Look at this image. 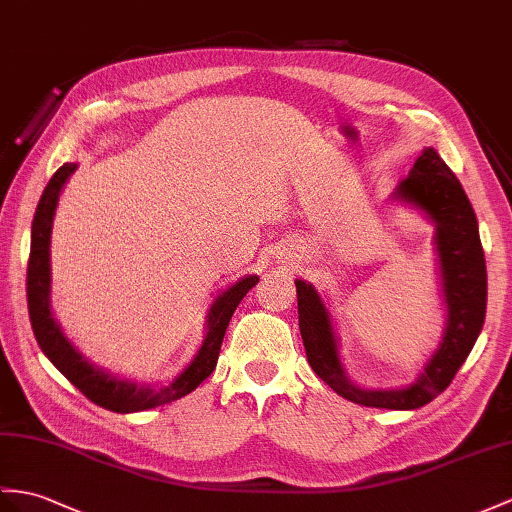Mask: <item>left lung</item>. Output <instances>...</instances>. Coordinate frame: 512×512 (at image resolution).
Returning a JSON list of instances; mask_svg holds the SVG:
<instances>
[{
	"instance_id": "obj_1",
	"label": "left lung",
	"mask_w": 512,
	"mask_h": 512,
	"mask_svg": "<svg viewBox=\"0 0 512 512\" xmlns=\"http://www.w3.org/2000/svg\"><path fill=\"white\" fill-rule=\"evenodd\" d=\"M393 199L421 210L436 230L434 249L447 321L439 347L419 376L400 389H365L354 384L341 363L330 310L306 280H295L297 313L308 365L334 393L360 406L415 410L450 386L478 339L486 315V263L469 197L434 147L423 149L408 178L397 184Z\"/></svg>"
}]
</instances>
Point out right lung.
Returning <instances> with one entry per match:
<instances>
[{
  "mask_svg": "<svg viewBox=\"0 0 512 512\" xmlns=\"http://www.w3.org/2000/svg\"><path fill=\"white\" fill-rule=\"evenodd\" d=\"M76 169V162H65V165L54 173L52 180L45 186L32 221V245L28 263V310L36 343H39L43 354L52 360V365L62 373V376H65L73 386H78L93 404L112 410V413H139V410H149L160 404L180 400V397L195 391L197 386L215 371L228 323L234 315L236 306H239L241 299L247 295V291L258 284V276H245L215 297V302L210 304L206 315V336L202 345H199V350L191 363L169 382L160 386L139 384L128 378L112 376L106 369L89 363V360L78 352V347L67 339L52 313V258H49L52 228L60 193Z\"/></svg>",
  "mask_w": 512,
  "mask_h": 512,
  "instance_id": "obj_1",
  "label": "right lung"
}]
</instances>
